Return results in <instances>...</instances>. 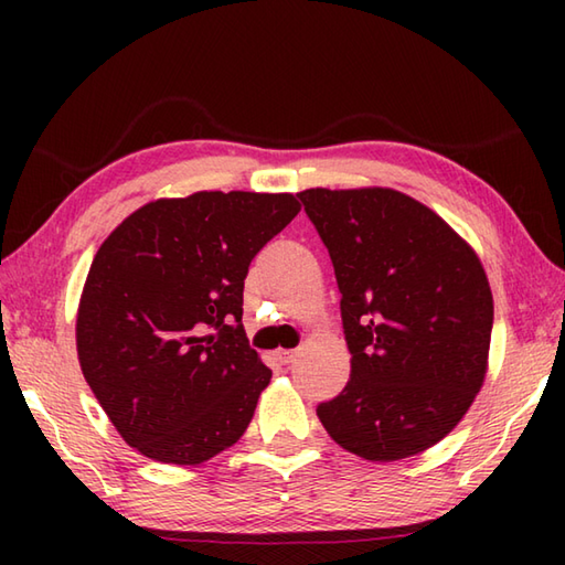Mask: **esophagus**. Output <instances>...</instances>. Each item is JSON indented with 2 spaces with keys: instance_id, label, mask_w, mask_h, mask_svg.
Masks as SVG:
<instances>
[{
  "instance_id": "34e87169",
  "label": "esophagus",
  "mask_w": 565,
  "mask_h": 565,
  "mask_svg": "<svg viewBox=\"0 0 565 565\" xmlns=\"http://www.w3.org/2000/svg\"><path fill=\"white\" fill-rule=\"evenodd\" d=\"M276 359H279L281 364H291L296 359V352L294 350H279V352H276Z\"/></svg>"
}]
</instances>
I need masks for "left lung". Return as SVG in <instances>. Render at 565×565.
Segmentation results:
<instances>
[{
    "mask_svg": "<svg viewBox=\"0 0 565 565\" xmlns=\"http://www.w3.org/2000/svg\"><path fill=\"white\" fill-rule=\"evenodd\" d=\"M342 294L352 374L318 405L342 449L401 461L461 423L488 371L493 294L476 249L425 203L395 189L298 194Z\"/></svg>",
    "mask_w": 565,
    "mask_h": 565,
    "instance_id": "obj_1",
    "label": "left lung"
}]
</instances>
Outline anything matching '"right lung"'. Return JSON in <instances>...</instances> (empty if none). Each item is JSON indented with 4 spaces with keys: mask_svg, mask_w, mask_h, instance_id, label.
<instances>
[{
    "mask_svg": "<svg viewBox=\"0 0 565 565\" xmlns=\"http://www.w3.org/2000/svg\"><path fill=\"white\" fill-rule=\"evenodd\" d=\"M298 211L294 194L196 191L146 203L104 239L77 356L128 447L194 466L245 435L271 379L243 330L245 276Z\"/></svg>",
    "mask_w": 565,
    "mask_h": 565,
    "instance_id": "right-lung-1",
    "label": "right lung"
}]
</instances>
